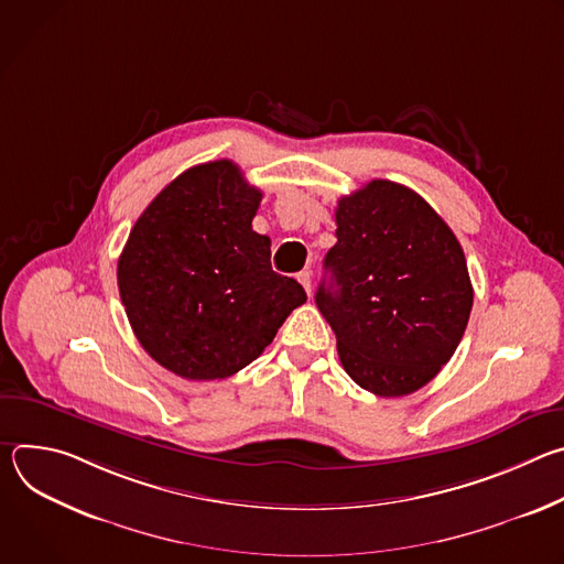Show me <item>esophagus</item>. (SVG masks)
<instances>
[{"label": "esophagus", "instance_id": "34e87169", "mask_svg": "<svg viewBox=\"0 0 564 564\" xmlns=\"http://www.w3.org/2000/svg\"><path fill=\"white\" fill-rule=\"evenodd\" d=\"M296 279H299V283L303 285V290H305L307 294H312V272H310V270H303V272L296 274Z\"/></svg>", "mask_w": 564, "mask_h": 564}]
</instances>
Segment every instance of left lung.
Returning <instances> with one entry per match:
<instances>
[{
	"label": "left lung",
	"mask_w": 564,
	"mask_h": 564,
	"mask_svg": "<svg viewBox=\"0 0 564 564\" xmlns=\"http://www.w3.org/2000/svg\"><path fill=\"white\" fill-rule=\"evenodd\" d=\"M330 283L316 305L337 335L341 366L379 397L426 386L459 346L473 285L459 240L413 189L370 181L335 209Z\"/></svg>",
	"instance_id": "left-lung-1"
}]
</instances>
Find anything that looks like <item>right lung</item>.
Masks as SVG:
<instances>
[{
  "mask_svg": "<svg viewBox=\"0 0 564 564\" xmlns=\"http://www.w3.org/2000/svg\"><path fill=\"white\" fill-rule=\"evenodd\" d=\"M261 196L231 160H214L172 181L127 238L118 288L129 324L178 377L243 370L307 299L272 270L270 238L252 229Z\"/></svg>",
  "mask_w": 564,
  "mask_h": 564,
  "instance_id": "add662e5",
  "label": "right lung"
}]
</instances>
